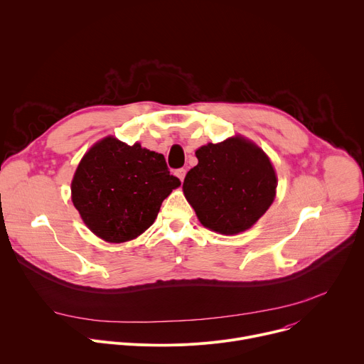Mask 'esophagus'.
<instances>
[{"label": "esophagus", "instance_id": "esophagus-1", "mask_svg": "<svg viewBox=\"0 0 364 364\" xmlns=\"http://www.w3.org/2000/svg\"><path fill=\"white\" fill-rule=\"evenodd\" d=\"M176 176L183 181V180H184V177H186V170H184V168H178V170H176Z\"/></svg>", "mask_w": 364, "mask_h": 364}]
</instances>
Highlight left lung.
<instances>
[{"instance_id": "left-lung-1", "label": "left lung", "mask_w": 364, "mask_h": 364, "mask_svg": "<svg viewBox=\"0 0 364 364\" xmlns=\"http://www.w3.org/2000/svg\"><path fill=\"white\" fill-rule=\"evenodd\" d=\"M196 157L198 164L186 174L183 191L203 226L236 235L269 209L277 176L261 148L235 136L198 148Z\"/></svg>"}]
</instances>
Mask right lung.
<instances>
[{
  "label": "right lung",
  "mask_w": 364,
  "mask_h": 364,
  "mask_svg": "<svg viewBox=\"0 0 364 364\" xmlns=\"http://www.w3.org/2000/svg\"><path fill=\"white\" fill-rule=\"evenodd\" d=\"M180 184L163 154L108 136L95 144L77 166L72 200L96 236L121 243L145 232L164 198Z\"/></svg>",
  "instance_id": "add662e5"
}]
</instances>
